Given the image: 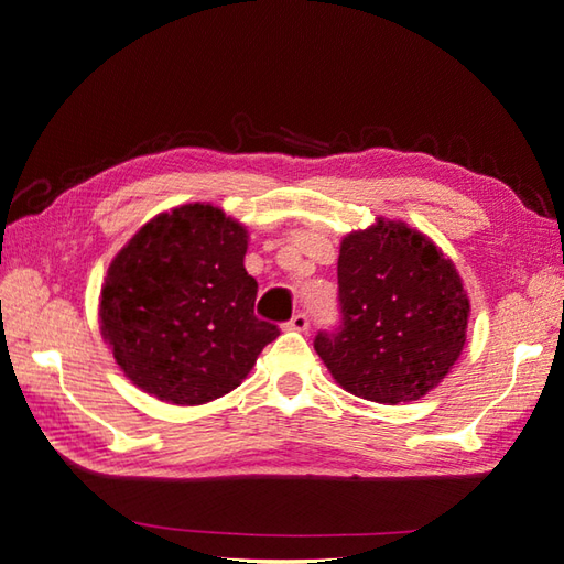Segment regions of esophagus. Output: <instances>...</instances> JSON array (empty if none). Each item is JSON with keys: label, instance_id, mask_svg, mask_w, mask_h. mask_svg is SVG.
Masks as SVG:
<instances>
[{"label": "esophagus", "instance_id": "obj_1", "mask_svg": "<svg viewBox=\"0 0 564 564\" xmlns=\"http://www.w3.org/2000/svg\"><path fill=\"white\" fill-rule=\"evenodd\" d=\"M285 328L305 333V330H308V316H305V313H295V316L289 323H285Z\"/></svg>", "mask_w": 564, "mask_h": 564}]
</instances>
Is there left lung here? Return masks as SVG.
<instances>
[{
    "label": "left lung",
    "mask_w": 564,
    "mask_h": 564,
    "mask_svg": "<svg viewBox=\"0 0 564 564\" xmlns=\"http://www.w3.org/2000/svg\"><path fill=\"white\" fill-rule=\"evenodd\" d=\"M343 326L318 333L316 352L336 383L373 403L431 393L460 358L470 299L455 263L425 234L376 218L343 236Z\"/></svg>",
    "instance_id": "1"
}]
</instances>
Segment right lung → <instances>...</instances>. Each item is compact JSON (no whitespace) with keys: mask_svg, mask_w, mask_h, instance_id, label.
<instances>
[{"mask_svg":"<svg viewBox=\"0 0 564 564\" xmlns=\"http://www.w3.org/2000/svg\"><path fill=\"white\" fill-rule=\"evenodd\" d=\"M246 251V226L196 202L154 216L113 256L99 326L133 386L171 405H204L241 386L279 338L253 313L259 283Z\"/></svg>","mask_w":564,"mask_h":564,"instance_id":"add662e5","label":"right lung"}]
</instances>
